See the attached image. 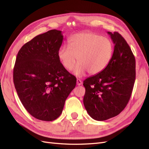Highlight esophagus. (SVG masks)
Listing matches in <instances>:
<instances>
[{
	"instance_id": "obj_1",
	"label": "esophagus",
	"mask_w": 149,
	"mask_h": 149,
	"mask_svg": "<svg viewBox=\"0 0 149 149\" xmlns=\"http://www.w3.org/2000/svg\"><path fill=\"white\" fill-rule=\"evenodd\" d=\"M82 84V80L79 79H77V86H80V85H81Z\"/></svg>"
}]
</instances>
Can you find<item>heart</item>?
Segmentation results:
<instances>
[{
  "instance_id": "b5f03b06",
  "label": "heart",
  "mask_w": 149,
  "mask_h": 149,
  "mask_svg": "<svg viewBox=\"0 0 149 149\" xmlns=\"http://www.w3.org/2000/svg\"><path fill=\"white\" fill-rule=\"evenodd\" d=\"M113 54V44L107 38L93 33H80L70 38L69 47H60L57 56L67 70L73 69L77 59L79 63L74 73L80 77L87 71L91 75L103 71L111 61Z\"/></svg>"
}]
</instances>
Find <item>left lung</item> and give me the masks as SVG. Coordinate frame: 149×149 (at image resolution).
<instances>
[{
	"label": "left lung",
	"mask_w": 149,
	"mask_h": 149,
	"mask_svg": "<svg viewBox=\"0 0 149 149\" xmlns=\"http://www.w3.org/2000/svg\"><path fill=\"white\" fill-rule=\"evenodd\" d=\"M115 44L112 60L99 74L84 81V104L87 113L98 121L119 114L128 104L135 80V59L120 33L108 32Z\"/></svg>",
	"instance_id": "1"
}]
</instances>
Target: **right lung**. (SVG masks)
I'll list each match as a JSON object with an SVG mask.
<instances>
[{"mask_svg":"<svg viewBox=\"0 0 149 149\" xmlns=\"http://www.w3.org/2000/svg\"><path fill=\"white\" fill-rule=\"evenodd\" d=\"M62 31L54 29L37 36L17 54L14 68V84L27 111L37 119L56 120L65 101L75 88L76 78L58 60Z\"/></svg>","mask_w":149,"mask_h":149,"instance_id":"right-lung-1","label":"right lung"}]
</instances>
